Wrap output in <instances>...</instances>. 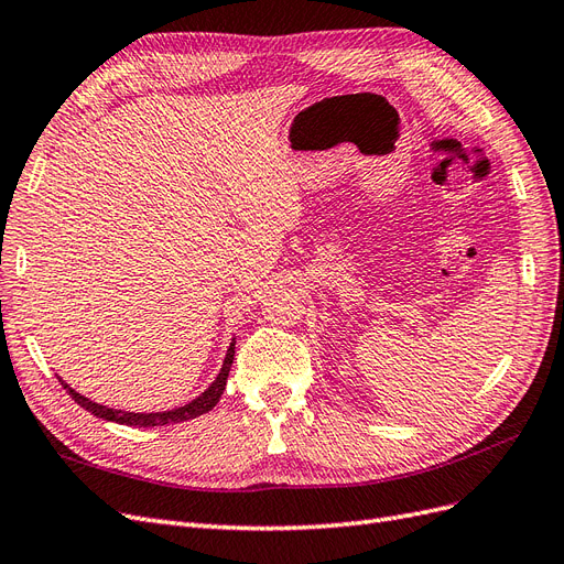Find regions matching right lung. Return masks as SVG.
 Returning a JSON list of instances; mask_svg holds the SVG:
<instances>
[{
    "mask_svg": "<svg viewBox=\"0 0 564 564\" xmlns=\"http://www.w3.org/2000/svg\"><path fill=\"white\" fill-rule=\"evenodd\" d=\"M232 355H235V340L230 344L228 352H226V360H224V367H220L216 381L202 392L199 398H195L193 402H187L178 409H169V412H155V414H135V412H122V409H110L106 404H98V402H91L84 395H79V392H75L70 386H67L63 379L61 386L70 392V398L87 409V412H91L94 416L104 419V421H115V423H122V425H139V429H155V425H169V423H181V421H191V419H197L202 414L212 412V409L216 406V402L220 400V395H224L226 390V381H228V373H230V367H232Z\"/></svg>",
    "mask_w": 564,
    "mask_h": 564,
    "instance_id": "add662e5",
    "label": "right lung"
}]
</instances>
